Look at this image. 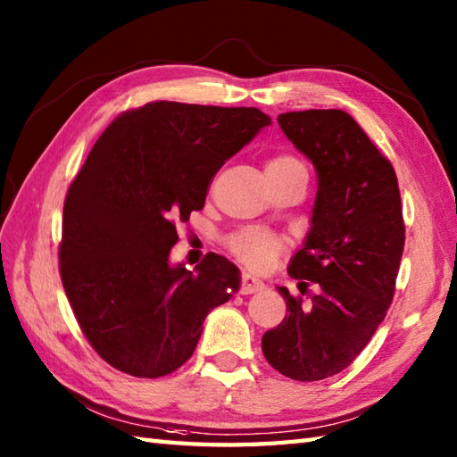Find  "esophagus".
I'll list each match as a JSON object with an SVG mask.
<instances>
[{
  "mask_svg": "<svg viewBox=\"0 0 457 457\" xmlns=\"http://www.w3.org/2000/svg\"><path fill=\"white\" fill-rule=\"evenodd\" d=\"M265 285L261 283L259 278L251 277L247 273L241 275V287H239V293L241 295H253V293H259V290H263Z\"/></svg>",
  "mask_w": 457,
  "mask_h": 457,
  "instance_id": "1",
  "label": "esophagus"
}]
</instances>
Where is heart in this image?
<instances>
[{
    "label": "heart",
    "mask_w": 457,
    "mask_h": 457,
    "mask_svg": "<svg viewBox=\"0 0 457 457\" xmlns=\"http://www.w3.org/2000/svg\"><path fill=\"white\" fill-rule=\"evenodd\" d=\"M290 169H304V164L290 154H277V157L267 162V170H290ZM228 245L237 259L244 261L245 265L253 269H265L273 263V259L283 251L285 239L270 234L267 229L247 228L229 237Z\"/></svg>",
    "instance_id": "obj_1"
}]
</instances>
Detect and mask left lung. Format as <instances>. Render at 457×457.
<instances>
[{
	"instance_id": "obj_1",
	"label": "left lung",
	"mask_w": 457,
	"mask_h": 457,
	"mask_svg": "<svg viewBox=\"0 0 457 457\" xmlns=\"http://www.w3.org/2000/svg\"><path fill=\"white\" fill-rule=\"evenodd\" d=\"M278 125L318 174L310 231L288 275L320 288L303 304L278 287L287 316L261 347L278 373L320 381L361 353L393 303L404 249L399 182L391 161L342 110L280 113Z\"/></svg>"
}]
</instances>
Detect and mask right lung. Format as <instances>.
Returning <instances> with one entry per match:
<instances>
[{
  "mask_svg": "<svg viewBox=\"0 0 457 457\" xmlns=\"http://www.w3.org/2000/svg\"><path fill=\"white\" fill-rule=\"evenodd\" d=\"M270 125L257 108L153 102L123 112L96 141L64 200L58 267L90 345L133 377L190 359L202 324L239 288V269L210 253L170 265L177 223L202 210L212 179Z\"/></svg>",
  "mask_w": 457,
  "mask_h": 457,
  "instance_id": "obj_1",
  "label": "right lung"
}]
</instances>
